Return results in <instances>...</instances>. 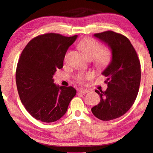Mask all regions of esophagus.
<instances>
[{"mask_svg": "<svg viewBox=\"0 0 153 153\" xmlns=\"http://www.w3.org/2000/svg\"><path fill=\"white\" fill-rule=\"evenodd\" d=\"M78 91H79L80 93H88V90L84 89V88H79V89H78Z\"/></svg>", "mask_w": 153, "mask_h": 153, "instance_id": "obj_1", "label": "esophagus"}]
</instances>
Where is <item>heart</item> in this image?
<instances>
[{
  "instance_id": "obj_1",
  "label": "heart",
  "mask_w": 153,
  "mask_h": 153,
  "mask_svg": "<svg viewBox=\"0 0 153 153\" xmlns=\"http://www.w3.org/2000/svg\"><path fill=\"white\" fill-rule=\"evenodd\" d=\"M78 48L89 59L93 60L94 65L98 69H105L112 60V51L108 46H101V43L93 38H85L78 43ZM93 77L91 73H79L76 76L77 82L84 84L87 79Z\"/></svg>"
}]
</instances>
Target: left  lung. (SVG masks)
<instances>
[{"label":"left lung","mask_w":153,"mask_h":153,"mask_svg":"<svg viewBox=\"0 0 153 153\" xmlns=\"http://www.w3.org/2000/svg\"><path fill=\"white\" fill-rule=\"evenodd\" d=\"M112 51V60L102 74L107 77L105 91L96 90L101 101L91 109L101 120H111L124 115L131 108L139 91L141 65L137 52L125 36L111 30L94 34Z\"/></svg>","instance_id":"obj_1"}]
</instances>
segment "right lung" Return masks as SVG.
I'll return each instance as SVG.
<instances>
[{"label":"right lung","mask_w":153,"mask_h":153,"mask_svg":"<svg viewBox=\"0 0 153 153\" xmlns=\"http://www.w3.org/2000/svg\"><path fill=\"white\" fill-rule=\"evenodd\" d=\"M77 35L46 33L33 38L19 58L16 72L17 88L28 112L42 122L59 120L67 110L76 90L57 86L53 76L62 69L68 48Z\"/></svg>","instance_id":"obj_1"}]
</instances>
